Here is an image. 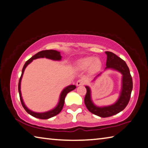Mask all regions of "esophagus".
I'll use <instances>...</instances> for the list:
<instances>
[{
	"instance_id": "34e87169",
	"label": "esophagus",
	"mask_w": 148,
	"mask_h": 148,
	"mask_svg": "<svg viewBox=\"0 0 148 148\" xmlns=\"http://www.w3.org/2000/svg\"><path fill=\"white\" fill-rule=\"evenodd\" d=\"M85 83V81L83 79H79L77 81L76 85L77 86H80V85H84Z\"/></svg>"
}]
</instances>
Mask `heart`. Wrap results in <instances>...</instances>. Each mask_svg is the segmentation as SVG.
I'll list each match as a JSON object with an SVG mask.
<instances>
[{
	"mask_svg": "<svg viewBox=\"0 0 148 148\" xmlns=\"http://www.w3.org/2000/svg\"><path fill=\"white\" fill-rule=\"evenodd\" d=\"M101 66V60L94 56H87L81 58L76 63V66L78 69L85 71L88 69V71L91 72L98 71Z\"/></svg>",
	"mask_w": 148,
	"mask_h": 148,
	"instance_id": "b5f03b06",
	"label": "heart"
}]
</instances>
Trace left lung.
I'll return each mask as SVG.
<instances>
[{
  "label": "left lung",
  "mask_w": 148,
  "mask_h": 148,
  "mask_svg": "<svg viewBox=\"0 0 148 148\" xmlns=\"http://www.w3.org/2000/svg\"><path fill=\"white\" fill-rule=\"evenodd\" d=\"M106 53L107 56L106 69H113L120 72L123 75L122 89L119 100L111 106L104 107H96L91 101L90 90L87 86L85 87L87 93L84 100L85 104L88 111L92 114L102 118L113 116L123 111L130 101L131 91L133 89V79L127 64L114 53L108 51L106 52Z\"/></svg>",
  "instance_id": "left-lung-1"
}]
</instances>
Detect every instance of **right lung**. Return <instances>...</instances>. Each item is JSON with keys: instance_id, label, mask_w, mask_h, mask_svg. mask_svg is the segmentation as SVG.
I'll return each mask as SVG.
<instances>
[{"instance_id": "obj_1", "label": "right lung", "mask_w": 148, "mask_h": 148, "mask_svg": "<svg viewBox=\"0 0 148 148\" xmlns=\"http://www.w3.org/2000/svg\"><path fill=\"white\" fill-rule=\"evenodd\" d=\"M40 58H46L50 59V60H61V56H60V52H59L56 50H42V51H41V52H39L38 53H37L36 54H35L34 56H32L30 59H29V60L26 61V63L25 64V65H24V66H23L22 74H21V76L20 79H19V82H18V93H19L21 104H22V106L24 107V109H25V111L27 112L28 114L32 115V116L37 118V119H50V118H52L60 113V112L61 111V110H62V109H63V107L64 106V103H65V98L66 97L67 93H69V92H71V91L75 89V88H76V87L75 85H72L68 86V87H66L65 89H64L62 92H61V96H60V101H59V103L57 106V107H56L55 109H52V111H48L46 112H42V113H38V112H35L30 111V110H29L27 107L25 106V103H24L23 100L22 96H21V79H22L24 71H25L26 67L27 66L28 64L30 63L34 60H36V59Z\"/></svg>"}]
</instances>
